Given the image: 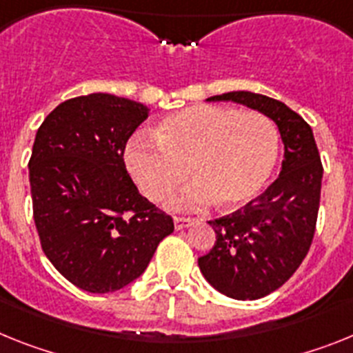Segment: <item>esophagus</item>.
Masks as SVG:
<instances>
[{
	"label": "esophagus",
	"instance_id": "1",
	"mask_svg": "<svg viewBox=\"0 0 353 353\" xmlns=\"http://www.w3.org/2000/svg\"><path fill=\"white\" fill-rule=\"evenodd\" d=\"M194 222H195V219H183V216H174V228H176L177 231L190 228V225H194Z\"/></svg>",
	"mask_w": 353,
	"mask_h": 353
}]
</instances>
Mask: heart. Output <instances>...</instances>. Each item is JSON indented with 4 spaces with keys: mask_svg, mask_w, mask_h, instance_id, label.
<instances>
[{
    "mask_svg": "<svg viewBox=\"0 0 353 353\" xmlns=\"http://www.w3.org/2000/svg\"><path fill=\"white\" fill-rule=\"evenodd\" d=\"M277 154L279 131L261 112L199 104L159 121L156 139L134 137L125 147V167L154 202L165 201L190 172L195 179L172 199L174 208L201 210L216 201L238 208L261 192Z\"/></svg>",
    "mask_w": 353,
    "mask_h": 353,
    "instance_id": "obj_1",
    "label": "heart"
}]
</instances>
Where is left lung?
<instances>
[{
  "label": "left lung",
  "mask_w": 353,
  "mask_h": 353,
  "mask_svg": "<svg viewBox=\"0 0 353 353\" xmlns=\"http://www.w3.org/2000/svg\"><path fill=\"white\" fill-rule=\"evenodd\" d=\"M208 101H232L277 124L284 159L277 179L243 210L211 220L214 247L199 268L222 295L257 300L283 286L311 247L316 228L323 167L311 125L277 99L249 90L225 92Z\"/></svg>",
  "instance_id": "8db88e82"
}]
</instances>
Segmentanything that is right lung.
<instances>
[{
    "label": "right lung",
    "mask_w": 353,
    "mask_h": 353,
    "mask_svg": "<svg viewBox=\"0 0 353 353\" xmlns=\"http://www.w3.org/2000/svg\"><path fill=\"white\" fill-rule=\"evenodd\" d=\"M147 117L145 104L97 92L58 104L35 134L28 168L42 250L88 293L137 281L174 231L125 170V142Z\"/></svg>",
    "instance_id": "obj_1"
}]
</instances>
